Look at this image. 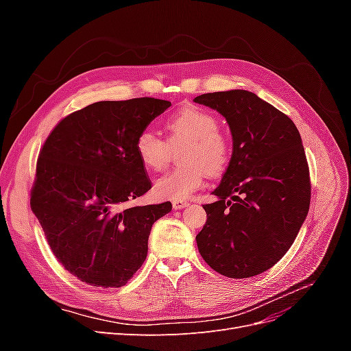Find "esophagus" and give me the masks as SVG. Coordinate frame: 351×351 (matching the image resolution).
<instances>
[{
	"label": "esophagus",
	"mask_w": 351,
	"mask_h": 351,
	"mask_svg": "<svg viewBox=\"0 0 351 351\" xmlns=\"http://www.w3.org/2000/svg\"><path fill=\"white\" fill-rule=\"evenodd\" d=\"M189 206V204L186 200H173V208L176 209V210H180V209H184V208H187Z\"/></svg>",
	"instance_id": "obj_1"
}]
</instances>
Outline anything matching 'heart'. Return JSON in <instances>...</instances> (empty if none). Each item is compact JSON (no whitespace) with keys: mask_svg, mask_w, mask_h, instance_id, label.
Masks as SVG:
<instances>
[{"mask_svg":"<svg viewBox=\"0 0 351 351\" xmlns=\"http://www.w3.org/2000/svg\"><path fill=\"white\" fill-rule=\"evenodd\" d=\"M165 129L169 143L184 145L180 162L186 165L159 177L154 193L167 200L187 199L204 184L205 173L218 176L224 171L230 159V145L218 132L217 117L195 105H186L169 117ZM134 147L142 165L154 173L164 169L171 158L168 142L151 129L139 133Z\"/></svg>","mask_w":351,"mask_h":351,"instance_id":"b5f03b06","label":"heart"}]
</instances>
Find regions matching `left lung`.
<instances>
[{
  "mask_svg": "<svg viewBox=\"0 0 351 351\" xmlns=\"http://www.w3.org/2000/svg\"><path fill=\"white\" fill-rule=\"evenodd\" d=\"M196 104L228 123L232 154L206 224L196 236L202 258L228 278L274 267L291 247L311 205V178L294 123L243 89L204 93Z\"/></svg>",
  "mask_w": 351,
  "mask_h": 351,
  "instance_id": "obj_1",
  "label": "left lung"
}]
</instances>
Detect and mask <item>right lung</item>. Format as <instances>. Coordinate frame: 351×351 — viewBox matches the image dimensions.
<instances>
[{"mask_svg":"<svg viewBox=\"0 0 351 351\" xmlns=\"http://www.w3.org/2000/svg\"><path fill=\"white\" fill-rule=\"evenodd\" d=\"M169 107L155 98L95 102L62 119L44 143L30 208L80 281L124 285L147 256L154 222L171 212V202L124 208L151 189L137 136Z\"/></svg>","mask_w":351,"mask_h":351,"instance_id":"add662e5","label":"right lung"}]
</instances>
